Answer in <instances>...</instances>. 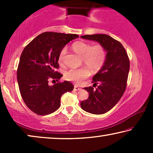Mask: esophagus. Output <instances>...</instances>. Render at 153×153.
Returning <instances> with one entry per match:
<instances>
[{
    "label": "esophagus",
    "mask_w": 153,
    "mask_h": 153,
    "mask_svg": "<svg viewBox=\"0 0 153 153\" xmlns=\"http://www.w3.org/2000/svg\"><path fill=\"white\" fill-rule=\"evenodd\" d=\"M74 89L75 90V91H79V90H80L81 88L79 86H77V85H75L74 87Z\"/></svg>",
    "instance_id": "34e87169"
}]
</instances>
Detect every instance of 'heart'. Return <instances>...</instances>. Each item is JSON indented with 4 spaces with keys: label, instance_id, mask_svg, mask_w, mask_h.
<instances>
[{
    "label": "heart",
    "instance_id": "1",
    "mask_svg": "<svg viewBox=\"0 0 153 153\" xmlns=\"http://www.w3.org/2000/svg\"><path fill=\"white\" fill-rule=\"evenodd\" d=\"M73 51L81 56L83 63L86 65L93 72L100 70L105 63L107 52L103 45L100 44L92 45L84 41H76L72 45ZM66 49L63 48L58 55V62L62 64L65 60ZM91 72L87 68L83 67L80 68H72L65 74V77L68 80L73 82L81 83L83 80L90 76Z\"/></svg>",
    "mask_w": 153,
    "mask_h": 153
}]
</instances>
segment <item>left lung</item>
<instances>
[{"label": "left lung", "instance_id": "1", "mask_svg": "<svg viewBox=\"0 0 153 153\" xmlns=\"http://www.w3.org/2000/svg\"><path fill=\"white\" fill-rule=\"evenodd\" d=\"M81 38L97 41L107 52L105 63L93 78V86L84 88L89 97L81 107L93 114H103L111 109L123 95L127 87L129 59L120 42L105 34L85 35Z\"/></svg>", "mask_w": 153, "mask_h": 153}]
</instances>
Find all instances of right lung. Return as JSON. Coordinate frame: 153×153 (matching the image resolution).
<instances>
[{"label": "right lung", "mask_w": 153, "mask_h": 153, "mask_svg": "<svg viewBox=\"0 0 153 153\" xmlns=\"http://www.w3.org/2000/svg\"><path fill=\"white\" fill-rule=\"evenodd\" d=\"M79 37L76 34L45 32L23 50L17 68L19 88L25 104L35 114L45 116L56 111L60 106L61 96L74 89L72 83L58 81L62 74L56 70L59 68L60 51L69 42ZM50 79L58 82L49 86Z\"/></svg>", "instance_id": "1"}]
</instances>
